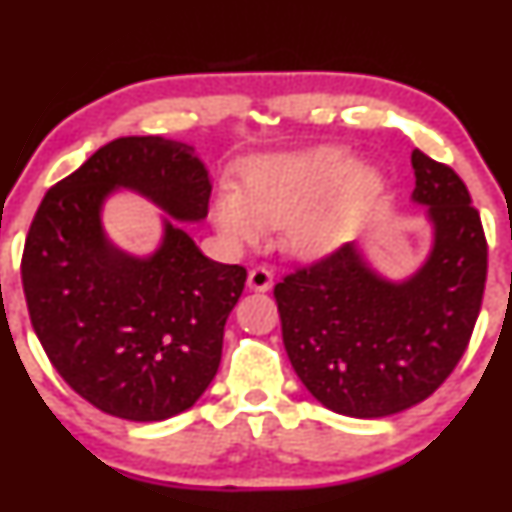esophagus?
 <instances>
[{
	"label": "esophagus",
	"mask_w": 512,
	"mask_h": 512,
	"mask_svg": "<svg viewBox=\"0 0 512 512\" xmlns=\"http://www.w3.org/2000/svg\"><path fill=\"white\" fill-rule=\"evenodd\" d=\"M248 287L253 291H268L273 287V273L266 266H257L248 273Z\"/></svg>",
	"instance_id": "obj_1"
}]
</instances>
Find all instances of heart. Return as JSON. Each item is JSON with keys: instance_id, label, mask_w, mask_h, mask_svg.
Wrapping results in <instances>:
<instances>
[{"instance_id": "heart-1", "label": "heart", "mask_w": 512, "mask_h": 512, "mask_svg": "<svg viewBox=\"0 0 512 512\" xmlns=\"http://www.w3.org/2000/svg\"><path fill=\"white\" fill-rule=\"evenodd\" d=\"M354 169V155L339 146L262 155L248 164L244 194L235 187L216 192L212 221L232 244H259L266 228H284L291 255H329L354 239L381 192L375 169L353 177Z\"/></svg>"}]
</instances>
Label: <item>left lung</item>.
<instances>
[{"instance_id":"1","label":"left lung","mask_w":512,"mask_h":512,"mask_svg":"<svg viewBox=\"0 0 512 512\" xmlns=\"http://www.w3.org/2000/svg\"><path fill=\"white\" fill-rule=\"evenodd\" d=\"M411 201L427 207L429 257L386 280L359 244L275 284L282 341L307 391L329 411L386 418L420 404L452 375L479 318L488 244L456 171L413 149Z\"/></svg>"}]
</instances>
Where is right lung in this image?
<instances>
[{"label": "right lung", "instance_id": "1", "mask_svg": "<svg viewBox=\"0 0 512 512\" xmlns=\"http://www.w3.org/2000/svg\"><path fill=\"white\" fill-rule=\"evenodd\" d=\"M117 189L196 223L212 183L185 142L149 135L101 146L42 198L24 244V296L69 388L115 418L160 422L194 406L214 379L246 268L205 257L167 216L151 255L124 253L101 223Z\"/></svg>", "mask_w": 512, "mask_h": 512}]
</instances>
